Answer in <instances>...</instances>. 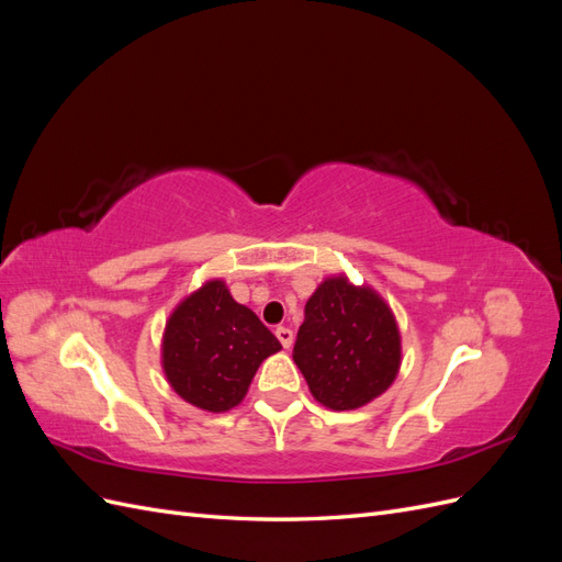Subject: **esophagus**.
Returning a JSON list of instances; mask_svg holds the SVG:
<instances>
[{"instance_id": "34e87169", "label": "esophagus", "mask_w": 562, "mask_h": 562, "mask_svg": "<svg viewBox=\"0 0 562 562\" xmlns=\"http://www.w3.org/2000/svg\"><path fill=\"white\" fill-rule=\"evenodd\" d=\"M274 333L279 337V342L283 345V349H291V345H293V330L285 328V326H279Z\"/></svg>"}]
</instances>
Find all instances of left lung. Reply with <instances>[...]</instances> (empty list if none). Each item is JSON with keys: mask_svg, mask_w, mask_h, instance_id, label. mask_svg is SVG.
I'll return each instance as SVG.
<instances>
[{"mask_svg": "<svg viewBox=\"0 0 562 562\" xmlns=\"http://www.w3.org/2000/svg\"><path fill=\"white\" fill-rule=\"evenodd\" d=\"M293 361L321 405L363 407L398 375L396 316L375 288L353 285L345 274L323 279L304 307Z\"/></svg>", "mask_w": 562, "mask_h": 562, "instance_id": "obj_1", "label": "left lung"}]
</instances>
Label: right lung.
Listing matches in <instances>:
<instances>
[{
    "instance_id": "right-lung-1",
    "label": "right lung",
    "mask_w": 562,
    "mask_h": 562,
    "mask_svg": "<svg viewBox=\"0 0 562 562\" xmlns=\"http://www.w3.org/2000/svg\"><path fill=\"white\" fill-rule=\"evenodd\" d=\"M279 339L223 279H211L187 295L166 321L161 368L176 394L206 413H227L248 394Z\"/></svg>"
}]
</instances>
